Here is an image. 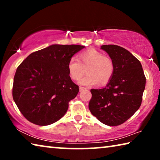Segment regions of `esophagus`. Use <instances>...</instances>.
<instances>
[{
  "label": "esophagus",
  "instance_id": "1",
  "mask_svg": "<svg viewBox=\"0 0 160 160\" xmlns=\"http://www.w3.org/2000/svg\"><path fill=\"white\" fill-rule=\"evenodd\" d=\"M86 88H85V87H82V86H80V92H82V91H83L84 90H86Z\"/></svg>",
  "mask_w": 160,
  "mask_h": 160
}]
</instances>
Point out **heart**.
<instances>
[{
	"instance_id": "obj_1",
	"label": "heart",
	"mask_w": 160,
	"mask_h": 160,
	"mask_svg": "<svg viewBox=\"0 0 160 160\" xmlns=\"http://www.w3.org/2000/svg\"><path fill=\"white\" fill-rule=\"evenodd\" d=\"M88 66V74L80 80L82 85H93L99 81L107 83L114 72V63L112 58L94 48H90L79 54V60L75 57L70 59L68 63L70 77L74 80H79L85 72L84 67Z\"/></svg>"
}]
</instances>
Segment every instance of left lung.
I'll list each match as a JSON object with an SVG mask.
<instances>
[{"mask_svg": "<svg viewBox=\"0 0 160 160\" xmlns=\"http://www.w3.org/2000/svg\"><path fill=\"white\" fill-rule=\"evenodd\" d=\"M114 63V72L104 88L92 89L89 109L105 125L116 126L128 120L139 109L146 78L138 59L117 45H103Z\"/></svg>", "mask_w": 160, "mask_h": 160, "instance_id": "left-lung-1", "label": "left lung"}]
</instances>
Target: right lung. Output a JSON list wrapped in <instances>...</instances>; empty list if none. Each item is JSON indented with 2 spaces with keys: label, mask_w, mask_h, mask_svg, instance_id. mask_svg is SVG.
<instances>
[{
  "label": "right lung",
  "mask_w": 160,
  "mask_h": 160,
  "mask_svg": "<svg viewBox=\"0 0 160 160\" xmlns=\"http://www.w3.org/2000/svg\"><path fill=\"white\" fill-rule=\"evenodd\" d=\"M85 47L54 44L34 51L16 70L12 97L25 118L39 126L50 125L66 113L79 86L68 74V63Z\"/></svg>",
  "instance_id": "add662e5"
}]
</instances>
